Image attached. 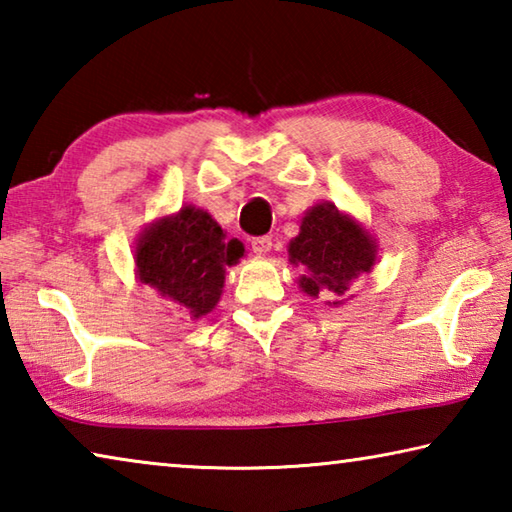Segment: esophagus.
<instances>
[{
    "instance_id": "obj_1",
    "label": "esophagus",
    "mask_w": 512,
    "mask_h": 512,
    "mask_svg": "<svg viewBox=\"0 0 512 512\" xmlns=\"http://www.w3.org/2000/svg\"><path fill=\"white\" fill-rule=\"evenodd\" d=\"M271 246H273V239L268 235L250 239V248H253V253H257V255H266L268 250H271Z\"/></svg>"
}]
</instances>
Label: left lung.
I'll list each match as a JSON object with an SVG mask.
<instances>
[{
	"mask_svg": "<svg viewBox=\"0 0 512 512\" xmlns=\"http://www.w3.org/2000/svg\"><path fill=\"white\" fill-rule=\"evenodd\" d=\"M289 255L293 264L305 266L300 287L307 296L343 298L354 277L370 273L375 244L350 216L327 203L307 212L300 235L289 244Z\"/></svg>",
	"mask_w": 512,
	"mask_h": 512,
	"instance_id": "8db88e82",
	"label": "left lung"
}]
</instances>
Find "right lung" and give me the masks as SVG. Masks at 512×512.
Returning a JSON list of instances; mask_svg holds the SVG:
<instances>
[{
  "mask_svg": "<svg viewBox=\"0 0 512 512\" xmlns=\"http://www.w3.org/2000/svg\"><path fill=\"white\" fill-rule=\"evenodd\" d=\"M244 244L228 239L210 214L183 207L142 235L135 250L137 275L180 311L201 318L221 298L225 266L239 262Z\"/></svg>",
  "mask_w": 512,
  "mask_h": 512,
  "instance_id": "1",
  "label": "right lung"
}]
</instances>
